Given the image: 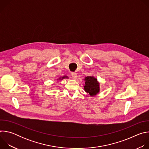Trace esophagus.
Returning a JSON list of instances; mask_svg holds the SVG:
<instances>
[{"label":"esophagus","instance_id":"obj_1","mask_svg":"<svg viewBox=\"0 0 149 149\" xmlns=\"http://www.w3.org/2000/svg\"><path fill=\"white\" fill-rule=\"evenodd\" d=\"M71 76L74 79H76L77 78V74L75 72H72L71 74Z\"/></svg>","mask_w":149,"mask_h":149}]
</instances>
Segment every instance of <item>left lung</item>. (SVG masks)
I'll return each mask as SVG.
<instances>
[{
	"mask_svg": "<svg viewBox=\"0 0 149 149\" xmlns=\"http://www.w3.org/2000/svg\"><path fill=\"white\" fill-rule=\"evenodd\" d=\"M84 90L91 96L97 95L100 91V83L97 79L93 76L86 77L84 79Z\"/></svg>",
	"mask_w": 149,
	"mask_h": 149,
	"instance_id": "8db88e82",
	"label": "left lung"
}]
</instances>
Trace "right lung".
Wrapping results in <instances>:
<instances>
[{
    "label": "right lung",
    "mask_w": 149,
    "mask_h": 149,
    "mask_svg": "<svg viewBox=\"0 0 149 149\" xmlns=\"http://www.w3.org/2000/svg\"><path fill=\"white\" fill-rule=\"evenodd\" d=\"M64 78H68V77H67V76H63V77H62L59 78V80H61V79H64Z\"/></svg>",
    "instance_id": "add662e5"
}]
</instances>
